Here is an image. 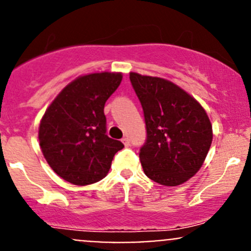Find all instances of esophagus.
<instances>
[{
	"mask_svg": "<svg viewBox=\"0 0 251 251\" xmlns=\"http://www.w3.org/2000/svg\"><path fill=\"white\" fill-rule=\"evenodd\" d=\"M121 141H123V143L125 144V147H130V138H128V137H124Z\"/></svg>",
	"mask_w": 251,
	"mask_h": 251,
	"instance_id": "34e87169",
	"label": "esophagus"
}]
</instances>
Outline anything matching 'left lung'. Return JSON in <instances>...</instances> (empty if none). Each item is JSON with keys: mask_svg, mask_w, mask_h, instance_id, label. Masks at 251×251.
Segmentation results:
<instances>
[{"mask_svg": "<svg viewBox=\"0 0 251 251\" xmlns=\"http://www.w3.org/2000/svg\"><path fill=\"white\" fill-rule=\"evenodd\" d=\"M140 100L147 138L140 149L144 174L156 183L178 186L203 165L212 142L204 108L171 81L130 73Z\"/></svg>", "mask_w": 251, "mask_h": 251, "instance_id": "8db88e82", "label": "left lung"}]
</instances>
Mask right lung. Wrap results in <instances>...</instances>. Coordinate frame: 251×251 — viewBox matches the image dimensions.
I'll return each mask as SVG.
<instances>
[{
	"instance_id": "add662e5",
	"label": "right lung",
	"mask_w": 251,
	"mask_h": 251,
	"mask_svg": "<svg viewBox=\"0 0 251 251\" xmlns=\"http://www.w3.org/2000/svg\"><path fill=\"white\" fill-rule=\"evenodd\" d=\"M123 80L121 73H96L70 82L42 116L41 151L58 176L77 186L100 181L120 141L107 135L104 104Z\"/></svg>"
}]
</instances>
